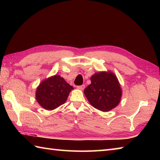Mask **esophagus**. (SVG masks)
Instances as JSON below:
<instances>
[{"mask_svg":"<svg viewBox=\"0 0 160 160\" xmlns=\"http://www.w3.org/2000/svg\"><path fill=\"white\" fill-rule=\"evenodd\" d=\"M77 88L78 89H80V90H83L84 88H85V86L84 85V84H82V85H80V86H78L77 87Z\"/></svg>","mask_w":160,"mask_h":160,"instance_id":"34e87169","label":"esophagus"}]
</instances>
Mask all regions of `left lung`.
Instances as JSON below:
<instances>
[{"label":"left lung","mask_w":160,"mask_h":160,"mask_svg":"<svg viewBox=\"0 0 160 160\" xmlns=\"http://www.w3.org/2000/svg\"><path fill=\"white\" fill-rule=\"evenodd\" d=\"M91 83L84 91L93 107L108 111L120 103L122 89L116 76L111 72H99L91 78Z\"/></svg>","instance_id":"left-lung-1"}]
</instances>
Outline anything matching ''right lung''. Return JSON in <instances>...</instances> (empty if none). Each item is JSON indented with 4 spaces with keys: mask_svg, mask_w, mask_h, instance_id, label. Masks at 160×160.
Instances as JSON below:
<instances>
[{
    "mask_svg": "<svg viewBox=\"0 0 160 160\" xmlns=\"http://www.w3.org/2000/svg\"><path fill=\"white\" fill-rule=\"evenodd\" d=\"M73 89L64 78L56 75L40 84L36 92V99L42 108L53 110L65 102Z\"/></svg>",
    "mask_w": 160,
    "mask_h": 160,
    "instance_id": "obj_1",
    "label": "right lung"
}]
</instances>
